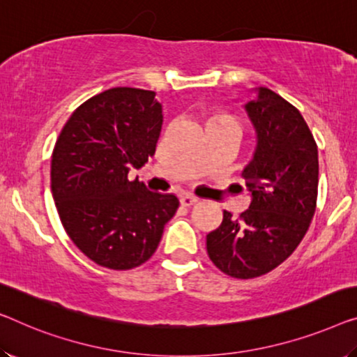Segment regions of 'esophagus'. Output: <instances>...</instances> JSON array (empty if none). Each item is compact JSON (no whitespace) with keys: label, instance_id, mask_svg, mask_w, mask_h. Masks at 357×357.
<instances>
[{"label":"esophagus","instance_id":"1","mask_svg":"<svg viewBox=\"0 0 357 357\" xmlns=\"http://www.w3.org/2000/svg\"><path fill=\"white\" fill-rule=\"evenodd\" d=\"M179 202H181V205H183V206H194V205H197V202H199V200H197L194 195L185 194V195L181 197Z\"/></svg>","mask_w":357,"mask_h":357}]
</instances>
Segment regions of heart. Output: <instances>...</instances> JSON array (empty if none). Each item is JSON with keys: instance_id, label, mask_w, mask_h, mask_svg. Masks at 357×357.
Returning <instances> with one entry per match:
<instances>
[{"instance_id": "obj_1", "label": "heart", "mask_w": 357, "mask_h": 357, "mask_svg": "<svg viewBox=\"0 0 357 357\" xmlns=\"http://www.w3.org/2000/svg\"><path fill=\"white\" fill-rule=\"evenodd\" d=\"M211 120H226V121H236L237 123V120L229 114H216V115H213Z\"/></svg>"}]
</instances>
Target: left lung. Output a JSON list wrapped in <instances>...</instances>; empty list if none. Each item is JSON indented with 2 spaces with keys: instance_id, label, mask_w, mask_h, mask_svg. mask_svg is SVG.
Instances as JSON below:
<instances>
[{
  "instance_id": "8db88e82",
  "label": "left lung",
  "mask_w": 357,
  "mask_h": 357,
  "mask_svg": "<svg viewBox=\"0 0 357 357\" xmlns=\"http://www.w3.org/2000/svg\"><path fill=\"white\" fill-rule=\"evenodd\" d=\"M245 110L258 139L242 173L252 204L237 220L222 211L206 236L213 264L236 279L268 274L295 252L314 216L319 184L317 144L300 110L268 88H258Z\"/></svg>"
}]
</instances>
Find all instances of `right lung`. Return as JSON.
I'll list each match as a JSON object with an SVG mask.
<instances>
[{"mask_svg":"<svg viewBox=\"0 0 357 357\" xmlns=\"http://www.w3.org/2000/svg\"><path fill=\"white\" fill-rule=\"evenodd\" d=\"M155 93L112 88L73 112L51 157V190L63 229L96 264L126 271L155 253L179 206L173 194L151 192L131 167L155 153L162 131Z\"/></svg>","mask_w":357,"mask_h":357,"instance_id":"add662e5","label":"right lung"}]
</instances>
